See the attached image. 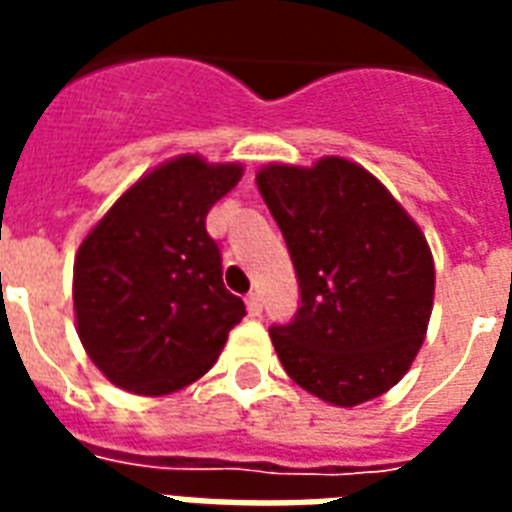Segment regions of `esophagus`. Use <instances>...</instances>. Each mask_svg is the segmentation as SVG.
<instances>
[{"label":"esophagus","instance_id":"34e87169","mask_svg":"<svg viewBox=\"0 0 512 512\" xmlns=\"http://www.w3.org/2000/svg\"><path fill=\"white\" fill-rule=\"evenodd\" d=\"M247 311L249 316H260V313H263V300H260L257 292H249L247 295Z\"/></svg>","mask_w":512,"mask_h":512}]
</instances>
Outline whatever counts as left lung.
<instances>
[{"instance_id": "8db88e82", "label": "left lung", "mask_w": 512, "mask_h": 512, "mask_svg": "<svg viewBox=\"0 0 512 512\" xmlns=\"http://www.w3.org/2000/svg\"><path fill=\"white\" fill-rule=\"evenodd\" d=\"M257 188L279 223L300 308L273 324L281 366L313 396L356 406L412 366L428 332L436 271L422 231L358 164H268Z\"/></svg>"}]
</instances>
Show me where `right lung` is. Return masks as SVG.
<instances>
[{
    "instance_id": "obj_1",
    "label": "right lung",
    "mask_w": 512,
    "mask_h": 512,
    "mask_svg": "<svg viewBox=\"0 0 512 512\" xmlns=\"http://www.w3.org/2000/svg\"><path fill=\"white\" fill-rule=\"evenodd\" d=\"M241 164L177 156L124 191L74 260L76 332L108 380L164 396L207 374L247 311L223 284L207 212Z\"/></svg>"
}]
</instances>
